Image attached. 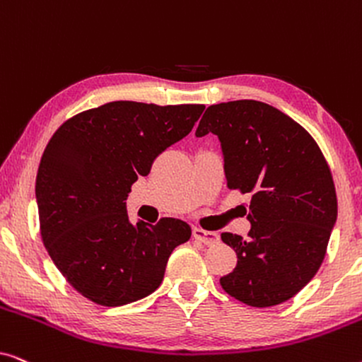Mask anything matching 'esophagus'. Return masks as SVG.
<instances>
[{"label":"esophagus","instance_id":"esophagus-1","mask_svg":"<svg viewBox=\"0 0 362 362\" xmlns=\"http://www.w3.org/2000/svg\"><path fill=\"white\" fill-rule=\"evenodd\" d=\"M192 235H194V239H197L206 245H214L219 242V235H217V232L204 230L201 229V227H194V229H192Z\"/></svg>","mask_w":362,"mask_h":362}]
</instances>
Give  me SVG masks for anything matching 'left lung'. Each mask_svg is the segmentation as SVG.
<instances>
[{"mask_svg": "<svg viewBox=\"0 0 362 362\" xmlns=\"http://www.w3.org/2000/svg\"><path fill=\"white\" fill-rule=\"evenodd\" d=\"M214 133L227 187L250 196L247 239L222 232L237 254L221 286L242 303H284L313 279L328 249L338 201L328 161L315 138L269 103L207 107L196 135Z\"/></svg>", "mask_w": 362, "mask_h": 362, "instance_id": "8db88e82", "label": "left lung"}]
</instances>
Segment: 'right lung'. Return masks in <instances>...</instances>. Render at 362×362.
<instances>
[{
	"label": "right lung",
	"mask_w": 362,
	"mask_h": 362,
	"mask_svg": "<svg viewBox=\"0 0 362 362\" xmlns=\"http://www.w3.org/2000/svg\"><path fill=\"white\" fill-rule=\"evenodd\" d=\"M204 105L118 100L57 128L36 177L39 229L64 279L87 300L122 306L161 285L191 227L175 217L132 224L127 196L153 161L192 130Z\"/></svg>",
	"instance_id": "obj_1"
}]
</instances>
